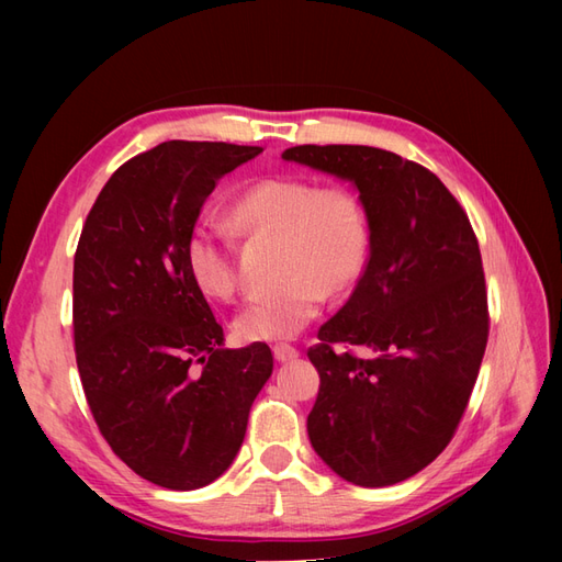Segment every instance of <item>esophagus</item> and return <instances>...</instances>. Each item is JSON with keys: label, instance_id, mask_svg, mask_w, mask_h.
<instances>
[{"label": "esophagus", "instance_id": "34e87169", "mask_svg": "<svg viewBox=\"0 0 562 562\" xmlns=\"http://www.w3.org/2000/svg\"><path fill=\"white\" fill-rule=\"evenodd\" d=\"M297 356H300V351L295 347H291V345H277L274 347V359L279 363H291V361L297 359Z\"/></svg>", "mask_w": 562, "mask_h": 562}]
</instances>
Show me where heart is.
<instances>
[{
	"label": "heart",
	"mask_w": 562,
	"mask_h": 562,
	"mask_svg": "<svg viewBox=\"0 0 562 562\" xmlns=\"http://www.w3.org/2000/svg\"><path fill=\"white\" fill-rule=\"evenodd\" d=\"M227 223L246 236L274 234L277 274L283 277L234 316V333L244 342L295 337L318 316L326 295H342L359 281L368 260L363 203L342 184L314 187L302 178H265L232 199ZM184 260L203 295H234V248L225 232L199 223L187 239Z\"/></svg>",
	"instance_id": "obj_1"
}]
</instances>
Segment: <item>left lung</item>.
<instances>
[{
  "mask_svg": "<svg viewBox=\"0 0 562 562\" xmlns=\"http://www.w3.org/2000/svg\"><path fill=\"white\" fill-rule=\"evenodd\" d=\"M281 157L351 182L370 232L363 277L307 351L321 378L312 448L353 485L401 483L446 450L479 378L490 328L479 241L448 187L394 151L297 145Z\"/></svg>",
  "mask_w": 562,
  "mask_h": 562,
  "instance_id": "1",
  "label": "left lung"
}]
</instances>
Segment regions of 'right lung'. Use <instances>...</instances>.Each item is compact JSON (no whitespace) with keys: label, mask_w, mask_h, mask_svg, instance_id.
Here are the masks:
<instances>
[{"label":"right lung","mask_w":562,"mask_h":562,"mask_svg":"<svg viewBox=\"0 0 562 562\" xmlns=\"http://www.w3.org/2000/svg\"><path fill=\"white\" fill-rule=\"evenodd\" d=\"M260 147L168 140L98 194L75 255L77 368L114 454L145 481L196 490L239 452L274 370L265 342L225 349L184 248L220 178Z\"/></svg>","instance_id":"obj_1"}]
</instances>
